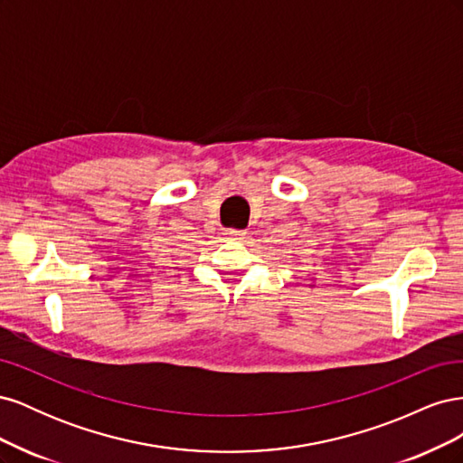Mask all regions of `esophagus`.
Segmentation results:
<instances>
[{
	"label": "esophagus",
	"instance_id": "34e87169",
	"mask_svg": "<svg viewBox=\"0 0 463 463\" xmlns=\"http://www.w3.org/2000/svg\"><path fill=\"white\" fill-rule=\"evenodd\" d=\"M247 232L243 230H226V235L230 237V240H243Z\"/></svg>",
	"mask_w": 463,
	"mask_h": 463
}]
</instances>
